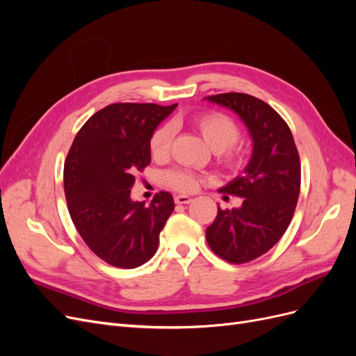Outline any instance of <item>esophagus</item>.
Returning a JSON list of instances; mask_svg holds the SVG:
<instances>
[{"instance_id":"esophagus-1","label":"esophagus","mask_w":356,"mask_h":356,"mask_svg":"<svg viewBox=\"0 0 356 356\" xmlns=\"http://www.w3.org/2000/svg\"><path fill=\"white\" fill-rule=\"evenodd\" d=\"M190 202H191L190 196H186V195L175 196V203H178V204H186V203H190Z\"/></svg>"}]
</instances>
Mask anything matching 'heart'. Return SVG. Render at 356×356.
Returning <instances> with one entry per match:
<instances>
[{
  "instance_id": "heart-1",
  "label": "heart",
  "mask_w": 356,
  "mask_h": 356,
  "mask_svg": "<svg viewBox=\"0 0 356 356\" xmlns=\"http://www.w3.org/2000/svg\"><path fill=\"white\" fill-rule=\"evenodd\" d=\"M193 124L212 152L218 153L220 161L225 168L236 169L242 166L245 160L243 149L233 145L239 139L241 129L232 117L222 113H202L193 118ZM172 136H174V131L168 124L160 126L149 136L148 148L156 160L168 157ZM165 181L169 187L178 191H195L200 184V177L191 170L175 169L166 172Z\"/></svg>"
}]
</instances>
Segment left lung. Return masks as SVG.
Returning a JSON list of instances; mask_svg holds the SVG:
<instances>
[{
    "mask_svg": "<svg viewBox=\"0 0 356 356\" xmlns=\"http://www.w3.org/2000/svg\"><path fill=\"white\" fill-rule=\"evenodd\" d=\"M204 99L234 111L252 138L243 175L220 190L242 197V207H218L207 229L211 250L225 261L242 264L266 254L286 232L300 195V157L288 124L268 104L234 92Z\"/></svg>",
    "mask_w": 356,
    "mask_h": 356,
    "instance_id": "obj_1",
    "label": "left lung"
}]
</instances>
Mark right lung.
I'll return each mask as SVG.
<instances>
[{
	"label": "right lung",
	"mask_w": 356,
	"mask_h": 356,
	"mask_svg": "<svg viewBox=\"0 0 356 356\" xmlns=\"http://www.w3.org/2000/svg\"><path fill=\"white\" fill-rule=\"evenodd\" d=\"M177 105L111 104L83 124L68 152L63 188L71 220L86 245L114 267L147 263L175 208L168 191L145 204L131 199V188L135 172L152 161L149 136Z\"/></svg>",
	"instance_id": "1"
}]
</instances>
